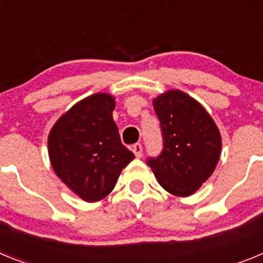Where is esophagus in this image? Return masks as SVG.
<instances>
[{"instance_id": "34e87169", "label": "esophagus", "mask_w": 263, "mask_h": 263, "mask_svg": "<svg viewBox=\"0 0 263 263\" xmlns=\"http://www.w3.org/2000/svg\"><path fill=\"white\" fill-rule=\"evenodd\" d=\"M132 150H133L134 155H136L137 158L142 157V145H141V143H136V145H133V148H132Z\"/></svg>"}]
</instances>
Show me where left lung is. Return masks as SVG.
Segmentation results:
<instances>
[{"mask_svg": "<svg viewBox=\"0 0 263 263\" xmlns=\"http://www.w3.org/2000/svg\"><path fill=\"white\" fill-rule=\"evenodd\" d=\"M160 121L163 152L147 160L158 183L171 195H194L215 171L221 154V134L199 101L179 89L153 99Z\"/></svg>", "mask_w": 263, "mask_h": 263, "instance_id": "1", "label": "left lung"}]
</instances>
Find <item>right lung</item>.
Here are the masks:
<instances>
[{"mask_svg": "<svg viewBox=\"0 0 263 263\" xmlns=\"http://www.w3.org/2000/svg\"><path fill=\"white\" fill-rule=\"evenodd\" d=\"M116 99L95 93L62 115L48 134L51 166L67 187L88 203L103 200L115 188L134 154L121 143L113 120Z\"/></svg>", "mask_w": 263, "mask_h": 263, "instance_id": "1", "label": "right lung"}]
</instances>
